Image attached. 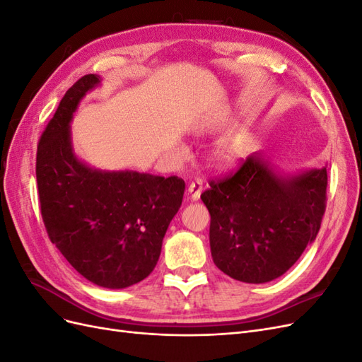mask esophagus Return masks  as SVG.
Instances as JSON below:
<instances>
[{
	"instance_id": "34e87169",
	"label": "esophagus",
	"mask_w": 362,
	"mask_h": 362,
	"mask_svg": "<svg viewBox=\"0 0 362 362\" xmlns=\"http://www.w3.org/2000/svg\"><path fill=\"white\" fill-rule=\"evenodd\" d=\"M204 190V182L201 180H194L189 185V198L192 201H198L201 198V193Z\"/></svg>"
}]
</instances>
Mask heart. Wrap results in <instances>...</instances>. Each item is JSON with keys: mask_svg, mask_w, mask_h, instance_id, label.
Returning <instances> with one entry per match:
<instances>
[{"mask_svg": "<svg viewBox=\"0 0 362 362\" xmlns=\"http://www.w3.org/2000/svg\"><path fill=\"white\" fill-rule=\"evenodd\" d=\"M243 139L229 137L217 146L214 152V158L218 164H222V166H229V164H234L243 157Z\"/></svg>", "mask_w": 362, "mask_h": 362, "instance_id": "obj_1", "label": "heart"}]
</instances>
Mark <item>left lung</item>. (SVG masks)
Returning a JSON list of instances; mask_svg holds the SVG:
<instances>
[{"label": "left lung", "instance_id": "8db88e82", "mask_svg": "<svg viewBox=\"0 0 362 362\" xmlns=\"http://www.w3.org/2000/svg\"><path fill=\"white\" fill-rule=\"evenodd\" d=\"M326 185V168L282 175L261 152L234 175L211 181L201 199L211 216L214 264L247 284L284 275L319 233Z\"/></svg>", "mask_w": 362, "mask_h": 362}]
</instances>
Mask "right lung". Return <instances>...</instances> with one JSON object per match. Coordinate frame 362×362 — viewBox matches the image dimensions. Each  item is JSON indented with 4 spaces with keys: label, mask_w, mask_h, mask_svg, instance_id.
Instances as JSON below:
<instances>
[{
    "label": "right lung",
    "mask_w": 362,
    "mask_h": 362,
    "mask_svg": "<svg viewBox=\"0 0 362 362\" xmlns=\"http://www.w3.org/2000/svg\"><path fill=\"white\" fill-rule=\"evenodd\" d=\"M100 84V75L81 76L43 131L36 157L40 213L49 240L80 275L104 288H125L154 270L185 184L178 177L100 170L75 156L71 120Z\"/></svg>",
    "instance_id": "right-lung-1"
}]
</instances>
